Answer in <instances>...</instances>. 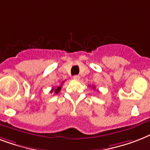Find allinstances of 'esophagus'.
Wrapping results in <instances>:
<instances>
[{"label":"esophagus","mask_w":150,"mask_h":150,"mask_svg":"<svg viewBox=\"0 0 150 150\" xmlns=\"http://www.w3.org/2000/svg\"><path fill=\"white\" fill-rule=\"evenodd\" d=\"M73 79H75V80H79V79H80V76H79V75H74V76H73Z\"/></svg>","instance_id":"obj_1"}]
</instances>
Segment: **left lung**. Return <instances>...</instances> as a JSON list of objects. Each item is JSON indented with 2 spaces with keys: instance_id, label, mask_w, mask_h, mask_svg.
Instances as JSON below:
<instances>
[{
  "instance_id": "left-lung-1",
  "label": "left lung",
  "mask_w": 150,
  "mask_h": 150,
  "mask_svg": "<svg viewBox=\"0 0 150 150\" xmlns=\"http://www.w3.org/2000/svg\"><path fill=\"white\" fill-rule=\"evenodd\" d=\"M93 88H95V86H93Z\"/></svg>"
}]
</instances>
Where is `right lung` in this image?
I'll use <instances>...</instances> for the list:
<instances>
[{
    "mask_svg": "<svg viewBox=\"0 0 150 150\" xmlns=\"http://www.w3.org/2000/svg\"><path fill=\"white\" fill-rule=\"evenodd\" d=\"M61 88H62V86H58V87L57 88H52V89L51 90V92H54V93H56V94H58V92H60Z\"/></svg>",
    "mask_w": 150,
    "mask_h": 150,
    "instance_id": "1",
    "label": "right lung"
}]
</instances>
